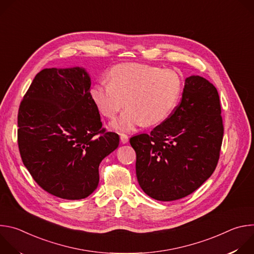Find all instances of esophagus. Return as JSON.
<instances>
[{
    "instance_id": "esophagus-1",
    "label": "esophagus",
    "mask_w": 254,
    "mask_h": 254,
    "mask_svg": "<svg viewBox=\"0 0 254 254\" xmlns=\"http://www.w3.org/2000/svg\"><path fill=\"white\" fill-rule=\"evenodd\" d=\"M121 141L123 143H127L128 141V136L125 133H121Z\"/></svg>"
}]
</instances>
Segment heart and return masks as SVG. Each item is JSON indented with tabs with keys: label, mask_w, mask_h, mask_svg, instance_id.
Returning a JSON list of instances; mask_svg holds the SVG:
<instances>
[{
	"label": "heart",
	"mask_w": 254,
	"mask_h": 254,
	"mask_svg": "<svg viewBox=\"0 0 254 254\" xmlns=\"http://www.w3.org/2000/svg\"><path fill=\"white\" fill-rule=\"evenodd\" d=\"M90 90L99 113L114 119L122 108L129 104L112 124L119 131H131L142 123L147 126L163 122L175 107L182 83L176 72L140 63H125L114 67Z\"/></svg>",
	"instance_id": "heart-1"
}]
</instances>
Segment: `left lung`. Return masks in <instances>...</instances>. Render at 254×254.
Returning <instances> with one entry per match:
<instances>
[{
	"label": "left lung",
	"instance_id": "left-lung-1",
	"mask_svg": "<svg viewBox=\"0 0 254 254\" xmlns=\"http://www.w3.org/2000/svg\"><path fill=\"white\" fill-rule=\"evenodd\" d=\"M224 127L216 87L186 78L182 99L150 134L130 137L142 191L158 201H174L196 191L218 164Z\"/></svg>",
	"mask_w": 254,
	"mask_h": 254
}]
</instances>
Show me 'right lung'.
Listing matches in <instances>:
<instances>
[{
    "instance_id": "obj_1",
    "label": "right lung",
    "mask_w": 254,
    "mask_h": 254,
    "mask_svg": "<svg viewBox=\"0 0 254 254\" xmlns=\"http://www.w3.org/2000/svg\"><path fill=\"white\" fill-rule=\"evenodd\" d=\"M83 68H46L33 79L18 112L24 166L44 191L66 200L89 196L100 162L120 136L102 127Z\"/></svg>"
}]
</instances>
